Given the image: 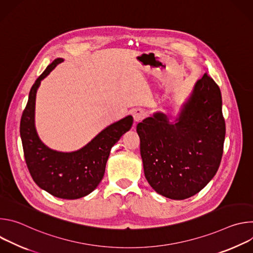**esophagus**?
Segmentation results:
<instances>
[{"label": "esophagus", "instance_id": "1", "mask_svg": "<svg viewBox=\"0 0 253 253\" xmlns=\"http://www.w3.org/2000/svg\"><path fill=\"white\" fill-rule=\"evenodd\" d=\"M146 115H147V112L144 109H142V108H137V109L134 110V113H133L135 122L142 121L144 118L146 117Z\"/></svg>", "mask_w": 253, "mask_h": 253}]
</instances>
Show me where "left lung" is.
I'll return each mask as SVG.
<instances>
[{
    "label": "left lung",
    "mask_w": 253,
    "mask_h": 253,
    "mask_svg": "<svg viewBox=\"0 0 253 253\" xmlns=\"http://www.w3.org/2000/svg\"><path fill=\"white\" fill-rule=\"evenodd\" d=\"M144 174L159 194L174 200L203 189L218 170L225 121L218 85L205 73L175 123L157 112L137 125Z\"/></svg>",
    "instance_id": "obj_1"
}]
</instances>
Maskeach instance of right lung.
Wrapping results in <instances>:
<instances>
[{
	"label": "right lung",
	"mask_w": 253,
	"mask_h": 253,
	"mask_svg": "<svg viewBox=\"0 0 253 253\" xmlns=\"http://www.w3.org/2000/svg\"><path fill=\"white\" fill-rule=\"evenodd\" d=\"M63 59L50 64L31 88L24 109L20 134L29 172L40 188L63 199H78L91 193L101 182L111 148L133 124L131 115L101 131L83 148L74 152H58L40 140L35 128L36 94L50 72Z\"/></svg>",
	"instance_id": "obj_1"
}]
</instances>
